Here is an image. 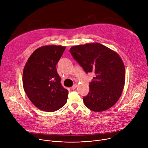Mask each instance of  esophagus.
I'll return each mask as SVG.
<instances>
[{"instance_id":"34e87169","label":"esophagus","mask_w":148,"mask_h":148,"mask_svg":"<svg viewBox=\"0 0 148 148\" xmlns=\"http://www.w3.org/2000/svg\"><path fill=\"white\" fill-rule=\"evenodd\" d=\"M76 87H77V84H74V86H72L71 88H72V90H75L76 88Z\"/></svg>"}]
</instances>
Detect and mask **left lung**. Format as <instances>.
I'll return each instance as SVG.
<instances>
[{"label":"left lung","mask_w":148,"mask_h":148,"mask_svg":"<svg viewBox=\"0 0 148 148\" xmlns=\"http://www.w3.org/2000/svg\"><path fill=\"white\" fill-rule=\"evenodd\" d=\"M70 52L86 73L95 75L88 94L83 97L86 106L94 112L112 107L119 99L125 81V66L118 54L98 43L75 46Z\"/></svg>","instance_id":"left-lung-1"}]
</instances>
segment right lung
Returning a JSON list of instances; mask_svg holds the SVG:
<instances>
[{"label":"right lung","instance_id":"add662e5","mask_svg":"<svg viewBox=\"0 0 148 148\" xmlns=\"http://www.w3.org/2000/svg\"><path fill=\"white\" fill-rule=\"evenodd\" d=\"M66 47L49 45L36 49L28 58L23 73L25 92L40 110L54 112L67 102L69 91L61 84L56 65Z\"/></svg>","mask_w":148,"mask_h":148}]
</instances>
